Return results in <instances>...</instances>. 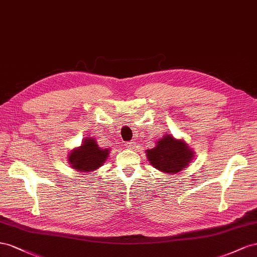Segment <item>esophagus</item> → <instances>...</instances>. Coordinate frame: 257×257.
Instances as JSON below:
<instances>
[{
  "mask_svg": "<svg viewBox=\"0 0 257 257\" xmlns=\"http://www.w3.org/2000/svg\"><path fill=\"white\" fill-rule=\"evenodd\" d=\"M126 146H127L128 149H135V146H136V142H134V141L128 142V143H126Z\"/></svg>",
  "mask_w": 257,
  "mask_h": 257,
  "instance_id": "obj_1",
  "label": "esophagus"
}]
</instances>
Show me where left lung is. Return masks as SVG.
<instances>
[{"label": "left lung", "instance_id": "1", "mask_svg": "<svg viewBox=\"0 0 257 257\" xmlns=\"http://www.w3.org/2000/svg\"><path fill=\"white\" fill-rule=\"evenodd\" d=\"M150 164L160 172L175 174L187 168L195 157V152L183 139L165 135L156 142V146L146 150Z\"/></svg>", "mask_w": 257, "mask_h": 257}]
</instances>
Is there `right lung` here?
Returning <instances> with one entry per match:
<instances>
[{"mask_svg": "<svg viewBox=\"0 0 257 257\" xmlns=\"http://www.w3.org/2000/svg\"><path fill=\"white\" fill-rule=\"evenodd\" d=\"M109 151V149H101L94 138L86 137L80 146L70 151L68 160L73 169L89 173L103 166L108 158Z\"/></svg>", "mask_w": 257, "mask_h": 257, "instance_id": "add662e5", "label": "right lung"}]
</instances>
